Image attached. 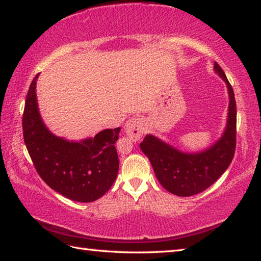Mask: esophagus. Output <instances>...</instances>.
I'll return each mask as SVG.
<instances>
[{"instance_id":"esophagus-1","label":"esophagus","mask_w":261,"mask_h":261,"mask_svg":"<svg viewBox=\"0 0 261 261\" xmlns=\"http://www.w3.org/2000/svg\"><path fill=\"white\" fill-rule=\"evenodd\" d=\"M125 134L130 137V138L137 141L139 140L145 131V122L138 117H132L127 120L124 126Z\"/></svg>"}]
</instances>
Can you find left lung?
<instances>
[{
    "instance_id": "8db88e82",
    "label": "left lung",
    "mask_w": 261,
    "mask_h": 261,
    "mask_svg": "<svg viewBox=\"0 0 261 261\" xmlns=\"http://www.w3.org/2000/svg\"><path fill=\"white\" fill-rule=\"evenodd\" d=\"M214 71L226 83L229 95L226 126L218 140L199 152H183L151 134L140 143V149L148 158L159 182L176 196H194L211 187L227 170L235 154V95L223 70L216 62Z\"/></svg>"
}]
</instances>
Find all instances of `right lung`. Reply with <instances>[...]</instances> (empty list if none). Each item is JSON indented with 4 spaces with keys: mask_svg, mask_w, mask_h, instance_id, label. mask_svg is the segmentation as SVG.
Here are the masks:
<instances>
[{
    "mask_svg": "<svg viewBox=\"0 0 261 261\" xmlns=\"http://www.w3.org/2000/svg\"><path fill=\"white\" fill-rule=\"evenodd\" d=\"M38 78L39 73L31 83L23 115L24 141L35 169L47 185L68 199H99L117 177L120 161L115 143L121 127L106 129L82 140L53 134L39 110Z\"/></svg>",
    "mask_w": 261,
    "mask_h": 261,
    "instance_id": "add662e5",
    "label": "right lung"
}]
</instances>
